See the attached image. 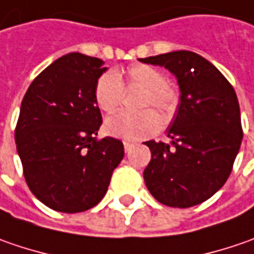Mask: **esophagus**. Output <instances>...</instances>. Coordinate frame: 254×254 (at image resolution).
<instances>
[{"label": "esophagus", "mask_w": 254, "mask_h": 254, "mask_svg": "<svg viewBox=\"0 0 254 254\" xmlns=\"http://www.w3.org/2000/svg\"><path fill=\"white\" fill-rule=\"evenodd\" d=\"M131 147H132V144H131V142L124 141V150H126V152H128V151H130V150H131Z\"/></svg>", "instance_id": "obj_1"}]
</instances>
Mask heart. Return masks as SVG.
I'll list each match as a JSON object with an SVG mask.
<instances>
[{
	"label": "heart",
	"mask_w": 254,
	"mask_h": 254,
	"mask_svg": "<svg viewBox=\"0 0 254 254\" xmlns=\"http://www.w3.org/2000/svg\"><path fill=\"white\" fill-rule=\"evenodd\" d=\"M126 83L130 89L144 90L140 109L155 107L161 112L164 120H170L178 107V89L167 82L165 74L160 69L150 64H132L126 72ZM124 84L120 74L109 70L97 79L94 87V97L103 112L116 113L124 100ZM160 117L152 110L140 113H119L107 119L106 130L114 137L128 141L147 138L160 130Z\"/></svg>",
	"instance_id": "b5f03b06"
}]
</instances>
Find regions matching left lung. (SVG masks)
<instances>
[{"mask_svg": "<svg viewBox=\"0 0 254 254\" xmlns=\"http://www.w3.org/2000/svg\"><path fill=\"white\" fill-rule=\"evenodd\" d=\"M177 77L178 112L168 130L171 144L145 142L151 161L144 181L151 195L172 208H190L218 192L229 178L243 138L238 96L228 79L190 51L140 59Z\"/></svg>", "mask_w": 254, "mask_h": 254, "instance_id": "obj_1", "label": "left lung"}]
</instances>
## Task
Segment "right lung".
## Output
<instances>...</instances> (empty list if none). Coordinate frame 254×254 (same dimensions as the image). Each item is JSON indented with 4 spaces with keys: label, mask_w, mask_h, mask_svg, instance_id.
<instances>
[{
    "label": "right lung",
    "mask_w": 254,
    "mask_h": 254,
    "mask_svg": "<svg viewBox=\"0 0 254 254\" xmlns=\"http://www.w3.org/2000/svg\"><path fill=\"white\" fill-rule=\"evenodd\" d=\"M102 59L67 54L38 74L25 93L15 128L16 151L31 192L51 209L76 213L106 195L124 157L120 140H97L102 113L94 87Z\"/></svg>",
    "instance_id": "right-lung-1"
}]
</instances>
